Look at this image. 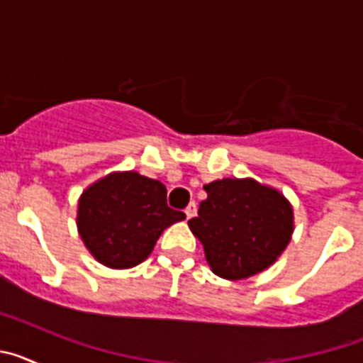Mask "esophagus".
I'll use <instances>...</instances> for the list:
<instances>
[{
    "mask_svg": "<svg viewBox=\"0 0 363 363\" xmlns=\"http://www.w3.org/2000/svg\"><path fill=\"white\" fill-rule=\"evenodd\" d=\"M185 214H187L189 220H191L192 216H196V203H194V201H191V203L187 205V209H185Z\"/></svg>",
    "mask_w": 363,
    "mask_h": 363,
    "instance_id": "esophagus-1",
    "label": "esophagus"
}]
</instances>
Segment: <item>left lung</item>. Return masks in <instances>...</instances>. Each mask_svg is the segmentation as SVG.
I'll list each match as a JSON object with an SVG mask.
<instances>
[{
    "label": "left lung",
    "instance_id": "obj_1",
    "mask_svg": "<svg viewBox=\"0 0 363 363\" xmlns=\"http://www.w3.org/2000/svg\"><path fill=\"white\" fill-rule=\"evenodd\" d=\"M207 198L189 220L214 274L243 280L265 271L291 242L293 207L281 192L252 178L203 185Z\"/></svg>",
    "mask_w": 363,
    "mask_h": 363
}]
</instances>
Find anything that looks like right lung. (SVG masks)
<instances>
[{"mask_svg":"<svg viewBox=\"0 0 363 363\" xmlns=\"http://www.w3.org/2000/svg\"><path fill=\"white\" fill-rule=\"evenodd\" d=\"M184 218L167 205L162 182L127 171L112 172L83 191L76 223L99 264L129 269L142 264L160 234Z\"/></svg>","mask_w":363,"mask_h":363,"instance_id":"right-lung-1","label":"right lung"}]
</instances>
